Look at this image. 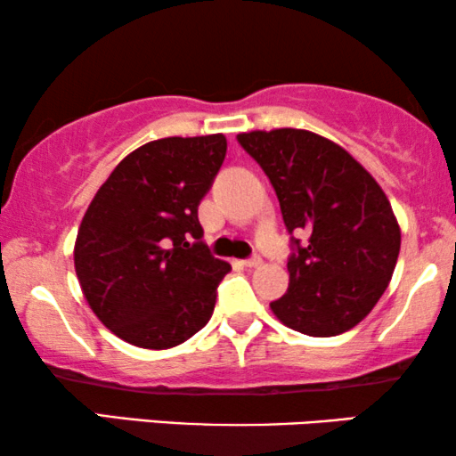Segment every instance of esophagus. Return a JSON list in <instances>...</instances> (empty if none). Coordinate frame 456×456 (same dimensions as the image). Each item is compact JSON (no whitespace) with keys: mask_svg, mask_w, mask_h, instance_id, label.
<instances>
[{"mask_svg":"<svg viewBox=\"0 0 456 456\" xmlns=\"http://www.w3.org/2000/svg\"><path fill=\"white\" fill-rule=\"evenodd\" d=\"M261 264H264V259L259 257V255H253L251 259H247V261H242V265L245 267H259Z\"/></svg>","mask_w":456,"mask_h":456,"instance_id":"1","label":"esophagus"}]
</instances>
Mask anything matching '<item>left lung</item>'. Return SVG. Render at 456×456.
Returning <instances> with one entry per match:
<instances>
[{"label": "left lung", "mask_w": 456, "mask_h": 456, "mask_svg": "<svg viewBox=\"0 0 456 456\" xmlns=\"http://www.w3.org/2000/svg\"><path fill=\"white\" fill-rule=\"evenodd\" d=\"M264 167L289 232L309 234L289 259V290L270 303L297 332L328 338L363 322L388 289L401 226L376 178L334 141L303 128L240 133Z\"/></svg>", "instance_id": "obj_1"}]
</instances>
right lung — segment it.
Masks as SVG:
<instances>
[{"label": "right lung", "instance_id": "obj_1", "mask_svg": "<svg viewBox=\"0 0 456 456\" xmlns=\"http://www.w3.org/2000/svg\"><path fill=\"white\" fill-rule=\"evenodd\" d=\"M226 136H167L134 149L99 186L74 242L80 290L105 328L141 348L183 345L209 322L230 264L201 242L197 208Z\"/></svg>", "mask_w": 456, "mask_h": 456}]
</instances>
